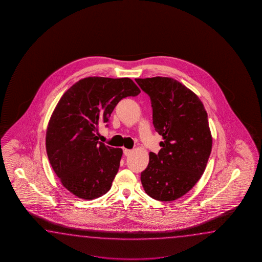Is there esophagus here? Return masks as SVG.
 <instances>
[{"instance_id":"34e87169","label":"esophagus","mask_w":262,"mask_h":262,"mask_svg":"<svg viewBox=\"0 0 262 262\" xmlns=\"http://www.w3.org/2000/svg\"><path fill=\"white\" fill-rule=\"evenodd\" d=\"M132 151H133V150H129V149H125V148L123 149V154H124L125 156H129V155H130Z\"/></svg>"}]
</instances>
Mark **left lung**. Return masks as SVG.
Masks as SVG:
<instances>
[{
  "mask_svg": "<svg viewBox=\"0 0 262 262\" xmlns=\"http://www.w3.org/2000/svg\"><path fill=\"white\" fill-rule=\"evenodd\" d=\"M150 96L152 123L163 141L141 172L145 192L156 201H172L188 193L201 178L211 155L212 138L199 96L167 77L136 78Z\"/></svg>",
  "mask_w": 262,
  "mask_h": 262,
  "instance_id": "obj_1",
  "label": "left lung"
}]
</instances>
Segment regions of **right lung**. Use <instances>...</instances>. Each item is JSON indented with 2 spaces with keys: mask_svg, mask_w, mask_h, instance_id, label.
I'll use <instances>...</instances> for the list:
<instances>
[{
  "mask_svg": "<svg viewBox=\"0 0 262 262\" xmlns=\"http://www.w3.org/2000/svg\"><path fill=\"white\" fill-rule=\"evenodd\" d=\"M139 93L129 78L89 77L61 96L47 127L46 149L54 172L73 195L92 201L111 189L123 150L98 141L95 133L119 101Z\"/></svg>",
  "mask_w": 262,
  "mask_h": 262,
  "instance_id": "obj_1",
  "label": "right lung"
}]
</instances>
